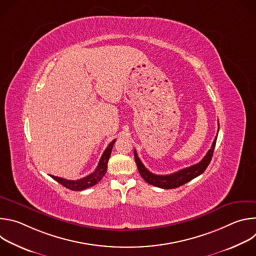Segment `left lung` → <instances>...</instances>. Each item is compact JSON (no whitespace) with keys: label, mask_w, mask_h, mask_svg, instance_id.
I'll use <instances>...</instances> for the list:
<instances>
[{"label":"left lung","mask_w":256,"mask_h":256,"mask_svg":"<svg viewBox=\"0 0 256 256\" xmlns=\"http://www.w3.org/2000/svg\"><path fill=\"white\" fill-rule=\"evenodd\" d=\"M216 136L212 144L210 149L208 151L206 155L202 158V160L200 163L194 164V165L184 168V169H181L175 173L168 174V175H157V174H153L152 172H150L140 162V158L138 157L136 151L134 150V160L136 163L138 170L140 176L144 178V180L146 182H148L149 184H152L154 186L164 188V190H172V188H176L178 186H184L186 184V182L192 180L194 178H196L198 175H200L202 173H204V170L206 169V167L208 166V164L212 160V157L214 150Z\"/></svg>","instance_id":"left-lung-1"}]
</instances>
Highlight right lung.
<instances>
[{
	"label": "right lung",
	"instance_id": "obj_1",
	"mask_svg": "<svg viewBox=\"0 0 256 256\" xmlns=\"http://www.w3.org/2000/svg\"><path fill=\"white\" fill-rule=\"evenodd\" d=\"M114 142H116V140H114L110 144H108V147L105 149V151L103 152V154L100 158V161L98 163L97 168L95 169V171L93 173L89 174L88 176L83 177V178L78 179V180H68V179L56 177V176H54V175H50V176L52 178H54L56 181H58V184H60L66 188H68L70 190H75V192H81L83 190L89 188L97 184L106 173L107 163H108L109 157H110L112 150L114 148Z\"/></svg>",
	"mask_w": 256,
	"mask_h": 256
}]
</instances>
